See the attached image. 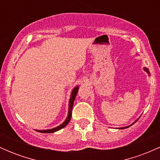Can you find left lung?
<instances>
[{"mask_svg": "<svg viewBox=\"0 0 160 160\" xmlns=\"http://www.w3.org/2000/svg\"><path fill=\"white\" fill-rule=\"evenodd\" d=\"M144 71H146V72L147 73H148V75H149V76H150V71H149V70H148V68H144ZM139 118H140V117H139ZM139 118H138L137 119V120H135V122H133V123L132 124H131V125H129V126H125V127H120V128H119V129H124V128H128V127H130V126H132V125L134 124V123H135V122H137V121L138 120V119Z\"/></svg>", "mask_w": 160, "mask_h": 160, "instance_id": "left-lung-1", "label": "left lung"}]
</instances>
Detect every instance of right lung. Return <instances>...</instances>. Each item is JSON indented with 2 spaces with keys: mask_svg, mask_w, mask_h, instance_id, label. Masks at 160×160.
<instances>
[{
  "mask_svg": "<svg viewBox=\"0 0 160 160\" xmlns=\"http://www.w3.org/2000/svg\"><path fill=\"white\" fill-rule=\"evenodd\" d=\"M78 89H79V86H76L74 89H72L71 91V98L69 99V104H68V116L67 118L65 119V120L59 126H56V127L52 128H49V129H44V130H38L35 129L37 132H41V133H53L55 132L58 131V130L62 129V128L65 127L67 126L68 123L69 122V121L71 120V113H72V108H73V104H74V99L76 98L77 94L78 92Z\"/></svg>",
  "mask_w": 160,
  "mask_h": 160,
  "instance_id": "obj_1",
  "label": "right lung"
}]
</instances>
